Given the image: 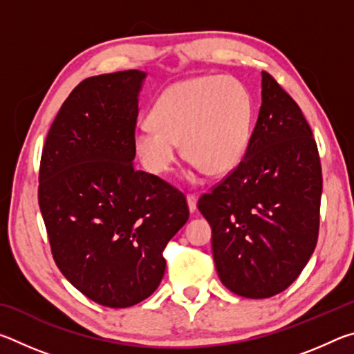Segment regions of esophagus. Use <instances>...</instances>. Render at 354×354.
<instances>
[{"label": "esophagus", "mask_w": 354, "mask_h": 354, "mask_svg": "<svg viewBox=\"0 0 354 354\" xmlns=\"http://www.w3.org/2000/svg\"><path fill=\"white\" fill-rule=\"evenodd\" d=\"M187 206H189V211L192 214L196 211V196L195 195H187Z\"/></svg>", "instance_id": "34e87169"}]
</instances>
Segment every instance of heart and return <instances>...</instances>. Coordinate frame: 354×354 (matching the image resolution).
Wrapping results in <instances>:
<instances>
[{"label":"heart","instance_id":"b5f03b06","mask_svg":"<svg viewBox=\"0 0 354 354\" xmlns=\"http://www.w3.org/2000/svg\"><path fill=\"white\" fill-rule=\"evenodd\" d=\"M253 127L248 88L231 76H196L171 84L159 95L133 134L142 165L153 175L171 170L179 153L196 170L226 175L242 162Z\"/></svg>","mask_w":354,"mask_h":354}]
</instances>
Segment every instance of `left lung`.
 I'll return each mask as SVG.
<instances>
[{"instance_id": "left-lung-1", "label": "left lung", "mask_w": 354, "mask_h": 354, "mask_svg": "<svg viewBox=\"0 0 354 354\" xmlns=\"http://www.w3.org/2000/svg\"><path fill=\"white\" fill-rule=\"evenodd\" d=\"M322 165L301 109L262 71V104L243 160L198 200L220 281L245 298L286 290L313 256Z\"/></svg>"}]
</instances>
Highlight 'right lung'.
<instances>
[{"mask_svg": "<svg viewBox=\"0 0 354 354\" xmlns=\"http://www.w3.org/2000/svg\"><path fill=\"white\" fill-rule=\"evenodd\" d=\"M145 77L124 70L77 84L40 159L39 206L56 266L107 308L134 306L158 289L165 245L189 220L184 194L134 169Z\"/></svg>", "mask_w": 354, "mask_h": 354, "instance_id": "obj_1", "label": "right lung"}]
</instances>
